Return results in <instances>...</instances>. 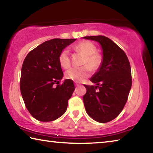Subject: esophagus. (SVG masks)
Segmentation results:
<instances>
[{
    "instance_id": "esophagus-1",
    "label": "esophagus",
    "mask_w": 153,
    "mask_h": 153,
    "mask_svg": "<svg viewBox=\"0 0 153 153\" xmlns=\"http://www.w3.org/2000/svg\"><path fill=\"white\" fill-rule=\"evenodd\" d=\"M75 85H76V87H77V86H79V84H77V83H76V82L75 83Z\"/></svg>"
}]
</instances>
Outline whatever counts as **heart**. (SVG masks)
I'll return each mask as SVG.
<instances>
[{"label": "heart", "mask_w": 153, "mask_h": 153, "mask_svg": "<svg viewBox=\"0 0 153 153\" xmlns=\"http://www.w3.org/2000/svg\"><path fill=\"white\" fill-rule=\"evenodd\" d=\"M75 50L86 56L83 61V65H86L80 67H73L66 71L65 77L67 79L76 82H82L88 77L91 72L97 70L101 65L102 57L97 53V47L90 41H82L74 46ZM59 61L61 66L64 69L69 68L71 65V59L69 51L63 49L59 54Z\"/></svg>", "instance_id": "1"}]
</instances>
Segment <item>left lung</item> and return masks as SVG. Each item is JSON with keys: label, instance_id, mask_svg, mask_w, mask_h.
<instances>
[{"label": "left lung", "instance_id": "8db88e82", "mask_svg": "<svg viewBox=\"0 0 153 153\" xmlns=\"http://www.w3.org/2000/svg\"><path fill=\"white\" fill-rule=\"evenodd\" d=\"M101 46L102 61L90 78L97 86H87L83 97L86 111L99 123L112 121L120 115L128 100L131 87L130 64L125 52L104 36L83 37Z\"/></svg>", "mask_w": 153, "mask_h": 153}]
</instances>
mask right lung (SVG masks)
<instances>
[{"label":"right lung","mask_w":153,"mask_h":153,"mask_svg":"<svg viewBox=\"0 0 153 153\" xmlns=\"http://www.w3.org/2000/svg\"><path fill=\"white\" fill-rule=\"evenodd\" d=\"M76 39L55 38L31 51L22 67L20 90L27 109L36 120L52 121L65 113L75 90L74 82L63 78L59 54Z\"/></svg>","instance_id":"obj_1"}]
</instances>
